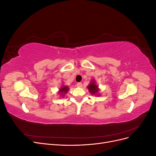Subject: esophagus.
<instances>
[{
	"label": "esophagus",
	"mask_w": 156,
	"mask_h": 156,
	"mask_svg": "<svg viewBox=\"0 0 156 156\" xmlns=\"http://www.w3.org/2000/svg\"><path fill=\"white\" fill-rule=\"evenodd\" d=\"M82 86H83V84H82V83H78L77 84V87H82Z\"/></svg>",
	"instance_id": "1"
}]
</instances>
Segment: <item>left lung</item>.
<instances>
[{
  "label": "left lung",
  "mask_w": 156,
  "mask_h": 156,
  "mask_svg": "<svg viewBox=\"0 0 156 156\" xmlns=\"http://www.w3.org/2000/svg\"><path fill=\"white\" fill-rule=\"evenodd\" d=\"M88 88L89 92L91 93V94H93V95L94 94H97V93L99 91L98 86L96 84L94 81H91L90 84L88 86ZM97 95H100V94H97Z\"/></svg>",
  "instance_id": "obj_1"
}]
</instances>
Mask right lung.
Here are the masks:
<instances>
[{
  "instance_id": "1",
  "label": "right lung",
  "mask_w": 156,
  "mask_h": 156,
  "mask_svg": "<svg viewBox=\"0 0 156 156\" xmlns=\"http://www.w3.org/2000/svg\"><path fill=\"white\" fill-rule=\"evenodd\" d=\"M69 90V88L67 86H62L59 89V91H58V94H61V96H63L65 94H66L68 92V91Z\"/></svg>"
}]
</instances>
